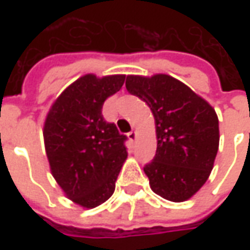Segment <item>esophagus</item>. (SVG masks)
Wrapping results in <instances>:
<instances>
[{
  "instance_id": "1",
  "label": "esophagus",
  "mask_w": 250,
  "mask_h": 250,
  "mask_svg": "<svg viewBox=\"0 0 250 250\" xmlns=\"http://www.w3.org/2000/svg\"><path fill=\"white\" fill-rule=\"evenodd\" d=\"M127 135H128V139H130V141L134 142L136 139V131H131V132H128Z\"/></svg>"
}]
</instances>
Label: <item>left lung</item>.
<instances>
[{
	"mask_svg": "<svg viewBox=\"0 0 250 250\" xmlns=\"http://www.w3.org/2000/svg\"><path fill=\"white\" fill-rule=\"evenodd\" d=\"M125 88L146 102L155 119L157 154L143 168L151 190L173 202L191 198L209 178L218 151L214 108L168 75H130Z\"/></svg>",
	"mask_w": 250,
	"mask_h": 250,
	"instance_id": "left-lung-1",
	"label": "left lung"
}]
</instances>
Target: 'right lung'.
Returning a JSON list of instances; mask_svg holds the SVG:
<instances>
[{"instance_id":"add662e5","label":"right lung","mask_w":250,"mask_h":250,"mask_svg":"<svg viewBox=\"0 0 250 250\" xmlns=\"http://www.w3.org/2000/svg\"><path fill=\"white\" fill-rule=\"evenodd\" d=\"M125 75H85L52 104L44 125L52 175L69 199L92 209L114 194L125 158L127 136L102 115L105 99L119 91Z\"/></svg>"}]
</instances>
